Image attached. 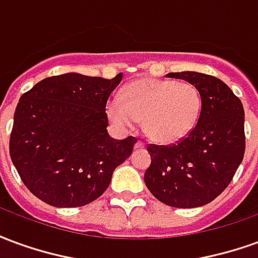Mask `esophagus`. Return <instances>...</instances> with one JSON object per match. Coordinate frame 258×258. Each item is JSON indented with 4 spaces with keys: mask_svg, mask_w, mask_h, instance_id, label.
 <instances>
[{
    "mask_svg": "<svg viewBox=\"0 0 258 258\" xmlns=\"http://www.w3.org/2000/svg\"><path fill=\"white\" fill-rule=\"evenodd\" d=\"M135 148H137V149H142V148H145V144H144L142 141H137V144H135Z\"/></svg>",
    "mask_w": 258,
    "mask_h": 258,
    "instance_id": "1",
    "label": "esophagus"
}]
</instances>
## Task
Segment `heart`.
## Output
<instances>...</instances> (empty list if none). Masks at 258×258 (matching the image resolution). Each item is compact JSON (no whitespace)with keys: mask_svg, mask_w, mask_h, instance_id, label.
Instances as JSON below:
<instances>
[{"mask_svg":"<svg viewBox=\"0 0 258 258\" xmlns=\"http://www.w3.org/2000/svg\"><path fill=\"white\" fill-rule=\"evenodd\" d=\"M202 96L188 81L141 80L125 87L120 99L113 98L106 107L116 127L133 130L142 120L145 134L159 144H173L189 134L198 121Z\"/></svg>","mask_w":258,"mask_h":258,"instance_id":"obj_1","label":"heart"}]
</instances>
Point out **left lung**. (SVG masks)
I'll list each match as a JSON object with an SVG mask.
<instances>
[{"mask_svg": "<svg viewBox=\"0 0 258 258\" xmlns=\"http://www.w3.org/2000/svg\"><path fill=\"white\" fill-rule=\"evenodd\" d=\"M198 87L202 109L198 124L178 144L151 145L145 184L162 203L178 209L214 200L232 181L244 155V110L224 81L198 72L168 73Z\"/></svg>", "mask_w": 258, "mask_h": 258, "instance_id": "left-lung-1", "label": "left lung"}]
</instances>
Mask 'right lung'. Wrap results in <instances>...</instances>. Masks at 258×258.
Instances as JSON below:
<instances>
[{
  "mask_svg": "<svg viewBox=\"0 0 258 258\" xmlns=\"http://www.w3.org/2000/svg\"><path fill=\"white\" fill-rule=\"evenodd\" d=\"M123 73L112 80L80 73L52 76L20 96L9 153L23 184L53 207H80L98 199L137 138L107 134L106 102Z\"/></svg>",
  "mask_w": 258,
  "mask_h": 258,
  "instance_id": "add662e5",
  "label": "right lung"
}]
</instances>
